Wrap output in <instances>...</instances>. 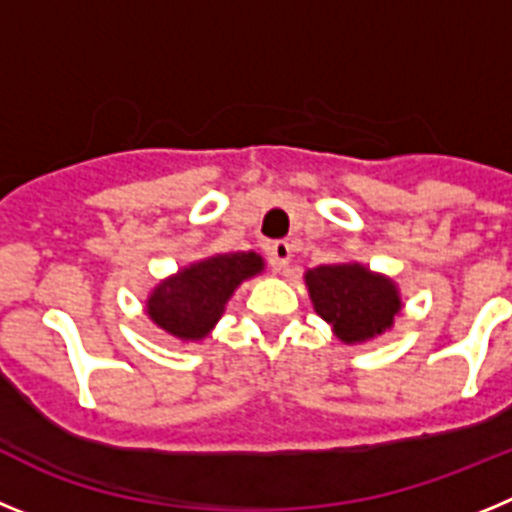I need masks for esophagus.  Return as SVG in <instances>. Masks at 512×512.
Masks as SVG:
<instances>
[{
  "mask_svg": "<svg viewBox=\"0 0 512 512\" xmlns=\"http://www.w3.org/2000/svg\"><path fill=\"white\" fill-rule=\"evenodd\" d=\"M266 259H269L271 271H282L292 259V246L287 241H274L266 246Z\"/></svg>",
  "mask_w": 512,
  "mask_h": 512,
  "instance_id": "esophagus-1",
  "label": "esophagus"
}]
</instances>
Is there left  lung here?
Returning <instances> with one entry per match:
<instances>
[{
    "mask_svg": "<svg viewBox=\"0 0 512 512\" xmlns=\"http://www.w3.org/2000/svg\"><path fill=\"white\" fill-rule=\"evenodd\" d=\"M312 305L346 343H361L387 330L400 312L390 279L369 274L359 264H328L305 274Z\"/></svg>",
    "mask_w": 512,
    "mask_h": 512,
    "instance_id": "left-lung-1",
    "label": "left lung"
}]
</instances>
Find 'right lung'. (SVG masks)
I'll return each mask as SVG.
<instances>
[{
  "label": "right lung",
  "instance_id": "right-lung-1",
  "mask_svg": "<svg viewBox=\"0 0 512 512\" xmlns=\"http://www.w3.org/2000/svg\"><path fill=\"white\" fill-rule=\"evenodd\" d=\"M264 269L256 253H220L192 264L153 289L148 315L176 338H205L243 279Z\"/></svg>",
  "mask_w": 512,
  "mask_h": 512
}]
</instances>
